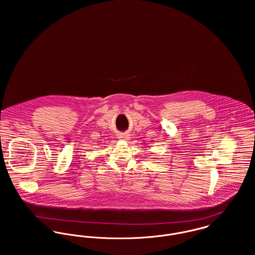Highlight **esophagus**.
<instances>
[{"mask_svg": "<svg viewBox=\"0 0 255 255\" xmlns=\"http://www.w3.org/2000/svg\"><path fill=\"white\" fill-rule=\"evenodd\" d=\"M119 138L121 140H128L129 138V135L128 133H120L119 134Z\"/></svg>", "mask_w": 255, "mask_h": 255, "instance_id": "34e87169", "label": "esophagus"}]
</instances>
